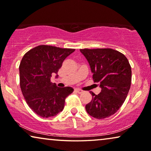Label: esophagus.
<instances>
[{"label": "esophagus", "instance_id": "obj_1", "mask_svg": "<svg viewBox=\"0 0 151 151\" xmlns=\"http://www.w3.org/2000/svg\"><path fill=\"white\" fill-rule=\"evenodd\" d=\"M76 91L77 92V93H79V94H81V93H82L84 92V91L80 89V88H76Z\"/></svg>", "mask_w": 151, "mask_h": 151}]
</instances>
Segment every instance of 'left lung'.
Returning <instances> with one entry per match:
<instances>
[{"label":"left lung","mask_w":151,"mask_h":151,"mask_svg":"<svg viewBox=\"0 0 151 151\" xmlns=\"http://www.w3.org/2000/svg\"><path fill=\"white\" fill-rule=\"evenodd\" d=\"M80 51L89 63L93 80L100 82L101 92L92 95L86 105V112L97 119L115 114L127 98L131 84V67L123 53L111 48L82 49Z\"/></svg>","instance_id":"obj_1"}]
</instances>
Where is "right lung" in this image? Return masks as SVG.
Masks as SVG:
<instances>
[{"label":"right lung","mask_w":151,"mask_h":151,"mask_svg":"<svg viewBox=\"0 0 151 151\" xmlns=\"http://www.w3.org/2000/svg\"><path fill=\"white\" fill-rule=\"evenodd\" d=\"M74 51L42 45L22 57L19 66L20 88L27 104L39 116L47 118L58 114L63 110L66 98L73 93L69 86L58 87L51 77L58 74L63 61Z\"/></svg>","instance_id":"add662e5"}]
</instances>
